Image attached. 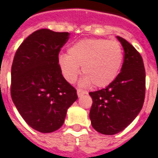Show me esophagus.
Masks as SVG:
<instances>
[{
	"label": "esophagus",
	"mask_w": 158,
	"mask_h": 158,
	"mask_svg": "<svg viewBox=\"0 0 158 158\" xmlns=\"http://www.w3.org/2000/svg\"><path fill=\"white\" fill-rule=\"evenodd\" d=\"M87 93L85 91H83V90H81V89H77V96L78 97H81L82 95L86 94Z\"/></svg>",
	"instance_id": "esophagus-1"
}]
</instances>
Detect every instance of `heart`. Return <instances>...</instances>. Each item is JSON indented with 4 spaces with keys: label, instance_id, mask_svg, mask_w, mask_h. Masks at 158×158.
I'll use <instances>...</instances> for the list:
<instances>
[{
    "label": "heart",
    "instance_id": "b5f03b06",
    "mask_svg": "<svg viewBox=\"0 0 158 158\" xmlns=\"http://www.w3.org/2000/svg\"><path fill=\"white\" fill-rule=\"evenodd\" d=\"M123 59L120 43L106 39H84L68 48V55L59 56L58 64L64 77L72 83L80 73L85 77L80 81L81 87L94 83L102 88L110 84L117 77Z\"/></svg>",
    "mask_w": 158,
    "mask_h": 158
}]
</instances>
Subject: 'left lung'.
Listing matches in <instances>:
<instances>
[{
  "label": "left lung",
  "instance_id": "obj_1",
  "mask_svg": "<svg viewBox=\"0 0 158 158\" xmlns=\"http://www.w3.org/2000/svg\"><path fill=\"white\" fill-rule=\"evenodd\" d=\"M124 49L121 72L106 88L90 92L89 112L93 127L106 135L127 127L141 110L145 93V71L141 55L123 38L117 36Z\"/></svg>",
  "mask_w": 158,
  "mask_h": 158
}]
</instances>
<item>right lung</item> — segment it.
Here are the masks:
<instances>
[{"label": "right lung", "instance_id": "add662e5", "mask_svg": "<svg viewBox=\"0 0 158 158\" xmlns=\"http://www.w3.org/2000/svg\"><path fill=\"white\" fill-rule=\"evenodd\" d=\"M69 35L38 30L22 42L13 59V102L26 123L41 133L58 130L77 99V90L64 78L58 64L59 52Z\"/></svg>", "mask_w": 158, "mask_h": 158}]
</instances>
